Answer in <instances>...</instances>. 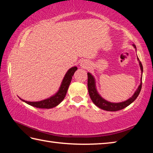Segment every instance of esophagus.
Masks as SVG:
<instances>
[{"instance_id":"obj_1","label":"esophagus","mask_w":153,"mask_h":153,"mask_svg":"<svg viewBox=\"0 0 153 153\" xmlns=\"http://www.w3.org/2000/svg\"><path fill=\"white\" fill-rule=\"evenodd\" d=\"M80 65H81V67H83V68H86V67L88 66V63L86 61H82L81 64H80Z\"/></svg>"}]
</instances>
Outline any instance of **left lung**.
<instances>
[{
	"label": "left lung",
	"mask_w": 153,
	"mask_h": 153,
	"mask_svg": "<svg viewBox=\"0 0 153 153\" xmlns=\"http://www.w3.org/2000/svg\"><path fill=\"white\" fill-rule=\"evenodd\" d=\"M133 46H134V48H136L135 45H133ZM138 60L139 61L140 67V69L142 74V72H143V67H142L141 62L140 61L138 58ZM142 82L141 80L140 84L139 85L138 89H137V90L135 92V93H134L132 97L129 98L128 100L118 103L110 102L107 101V100H105L104 98H102L99 94H98L97 88H96L95 79L94 78V77H93L90 73H88V89L89 95L90 98H91L92 101L94 102V105H97L98 107L107 111H117L119 110H121L123 109V108H126V107H128V106L130 105L131 103H132L134 100L136 99V98L138 97L140 92V90L142 89Z\"/></svg>",
	"instance_id": "left-lung-1"
}]
</instances>
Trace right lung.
I'll return each mask as SVG.
<instances>
[{
  "label": "right lung",
  "mask_w": 153,
  "mask_h": 153,
  "mask_svg": "<svg viewBox=\"0 0 153 153\" xmlns=\"http://www.w3.org/2000/svg\"><path fill=\"white\" fill-rule=\"evenodd\" d=\"M77 69V68L76 67H73L67 71V74H65V76L63 79V82L61 83V87L59 88V91L51 98L38 102H30L26 101V100H24L21 99V98L20 99L22 100L25 103H27V104L37 108H51L56 107V106H57L64 99V98L67 94L69 84H70V82L71 81L72 76H74V73L76 72Z\"/></svg>",
  "instance_id": "obj_1"
}]
</instances>
